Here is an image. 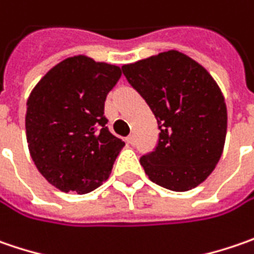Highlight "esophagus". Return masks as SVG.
Here are the masks:
<instances>
[{"instance_id":"1","label":"esophagus","mask_w":254,"mask_h":254,"mask_svg":"<svg viewBox=\"0 0 254 254\" xmlns=\"http://www.w3.org/2000/svg\"><path fill=\"white\" fill-rule=\"evenodd\" d=\"M127 142L129 145H135V136L133 135H129L127 138Z\"/></svg>"}]
</instances>
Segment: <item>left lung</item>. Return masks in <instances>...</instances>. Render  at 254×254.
<instances>
[{
  "mask_svg": "<svg viewBox=\"0 0 254 254\" xmlns=\"http://www.w3.org/2000/svg\"><path fill=\"white\" fill-rule=\"evenodd\" d=\"M122 72L158 122V145L140 158L149 179L175 192L200 185L226 139V104L215 79L179 51L124 65Z\"/></svg>",
  "mask_w": 254,
  "mask_h": 254,
  "instance_id": "left-lung-1",
  "label": "left lung"
}]
</instances>
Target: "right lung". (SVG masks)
Segmentation results:
<instances>
[{
    "label": "right lung",
    "instance_id": "1",
    "mask_svg": "<svg viewBox=\"0 0 254 254\" xmlns=\"http://www.w3.org/2000/svg\"><path fill=\"white\" fill-rule=\"evenodd\" d=\"M119 66L72 57L55 65L27 102L28 148L41 175L62 192L88 193L109 178L125 146L106 127V95Z\"/></svg>",
    "mask_w": 254,
    "mask_h": 254
}]
</instances>
